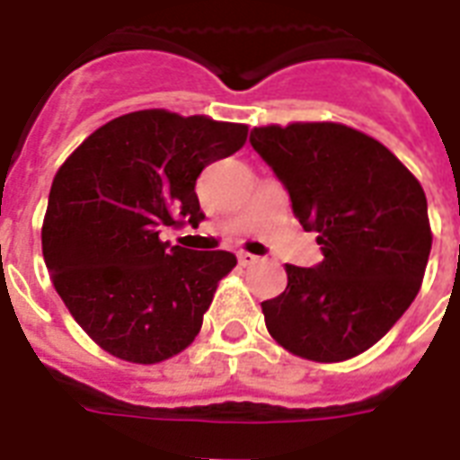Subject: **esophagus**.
Segmentation results:
<instances>
[{
    "label": "esophagus",
    "instance_id": "34e87169",
    "mask_svg": "<svg viewBox=\"0 0 460 460\" xmlns=\"http://www.w3.org/2000/svg\"><path fill=\"white\" fill-rule=\"evenodd\" d=\"M238 262L243 267L255 265V262H258V255H252V252H238Z\"/></svg>",
    "mask_w": 460,
    "mask_h": 460
}]
</instances>
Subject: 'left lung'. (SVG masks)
I'll return each instance as SVG.
<instances>
[{"mask_svg": "<svg viewBox=\"0 0 460 460\" xmlns=\"http://www.w3.org/2000/svg\"><path fill=\"white\" fill-rule=\"evenodd\" d=\"M251 146L322 251L314 267L287 265L284 294L262 303L267 332L307 360H349L420 291L432 248L425 190L382 143L349 126H262Z\"/></svg>", "mask_w": 460, "mask_h": 460, "instance_id": "left-lung-1", "label": "left lung"}]
</instances>
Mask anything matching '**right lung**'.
Segmentation results:
<instances>
[{
  "label": "right lung",
  "mask_w": 460,
  "mask_h": 460,
  "mask_svg": "<svg viewBox=\"0 0 460 460\" xmlns=\"http://www.w3.org/2000/svg\"><path fill=\"white\" fill-rule=\"evenodd\" d=\"M245 136L243 124L131 111L97 128L61 164L42 255L68 313L107 353L153 365L198 336L236 255L181 248L159 234L205 219L195 181L241 150Z\"/></svg>",
  "instance_id": "obj_1"
}]
</instances>
